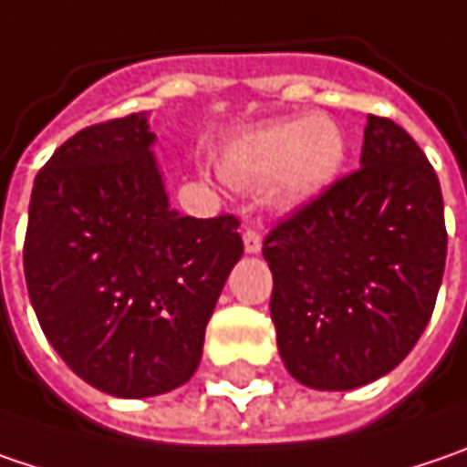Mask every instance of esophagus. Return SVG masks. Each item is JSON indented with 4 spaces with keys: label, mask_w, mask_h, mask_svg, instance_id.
I'll return each instance as SVG.
<instances>
[{
    "label": "esophagus",
    "mask_w": 467,
    "mask_h": 467,
    "mask_svg": "<svg viewBox=\"0 0 467 467\" xmlns=\"http://www.w3.org/2000/svg\"><path fill=\"white\" fill-rule=\"evenodd\" d=\"M243 248H245V254H261V234L256 230H245L243 233Z\"/></svg>",
    "instance_id": "34e87169"
}]
</instances>
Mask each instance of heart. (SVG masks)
Masks as SVG:
<instances>
[{
  "instance_id": "b5f03b06",
  "label": "heart",
  "mask_w": 467,
  "mask_h": 467,
  "mask_svg": "<svg viewBox=\"0 0 467 467\" xmlns=\"http://www.w3.org/2000/svg\"><path fill=\"white\" fill-rule=\"evenodd\" d=\"M346 134L330 116H293L251 126L219 158L222 177L237 187H269L277 208L309 206L322 198L346 163Z\"/></svg>"
}]
</instances>
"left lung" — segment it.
Instances as JSON below:
<instances>
[{
  "label": "left lung",
  "mask_w": 467,
  "mask_h": 467,
  "mask_svg": "<svg viewBox=\"0 0 467 467\" xmlns=\"http://www.w3.org/2000/svg\"><path fill=\"white\" fill-rule=\"evenodd\" d=\"M269 312L288 372L351 391L391 372L433 315L447 261L433 166L394 121L368 116L359 171L264 240Z\"/></svg>",
  "instance_id": "left-lung-1"
}]
</instances>
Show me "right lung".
Segmentation results:
<instances>
[{
  "label": "right lung",
  "instance_id": "1",
  "mask_svg": "<svg viewBox=\"0 0 467 467\" xmlns=\"http://www.w3.org/2000/svg\"><path fill=\"white\" fill-rule=\"evenodd\" d=\"M148 113L73 134L36 174L23 245L47 341L81 380L145 399L187 383L243 256L234 216L169 203Z\"/></svg>",
  "mask_w": 467,
  "mask_h": 467
}]
</instances>
